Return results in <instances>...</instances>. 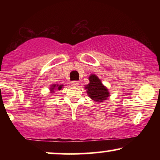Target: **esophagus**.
<instances>
[{
	"mask_svg": "<svg viewBox=\"0 0 160 160\" xmlns=\"http://www.w3.org/2000/svg\"><path fill=\"white\" fill-rule=\"evenodd\" d=\"M71 85L72 86H79V82L78 81H72L71 82Z\"/></svg>",
	"mask_w": 160,
	"mask_h": 160,
	"instance_id": "34e87169",
	"label": "esophagus"
}]
</instances>
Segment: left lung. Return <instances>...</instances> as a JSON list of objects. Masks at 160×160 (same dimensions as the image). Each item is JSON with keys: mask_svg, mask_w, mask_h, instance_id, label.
Segmentation results:
<instances>
[{"mask_svg": "<svg viewBox=\"0 0 160 160\" xmlns=\"http://www.w3.org/2000/svg\"><path fill=\"white\" fill-rule=\"evenodd\" d=\"M89 82L85 86L86 93L92 100L100 103L110 97V92L98 76L92 74L89 77Z\"/></svg>", "mask_w": 160, "mask_h": 160, "instance_id": "1", "label": "left lung"}]
</instances>
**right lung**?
Instances as JSON below:
<instances>
[{"label":"right lung","mask_w":160,"mask_h":160,"mask_svg":"<svg viewBox=\"0 0 160 160\" xmlns=\"http://www.w3.org/2000/svg\"><path fill=\"white\" fill-rule=\"evenodd\" d=\"M64 85L63 84H61V85H59V84H52L51 85L50 87H49V91H50L51 94H52V93L55 92V91L56 90H61V89H62Z\"/></svg>","instance_id":"obj_1"}]
</instances>
